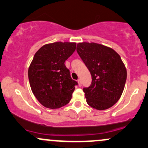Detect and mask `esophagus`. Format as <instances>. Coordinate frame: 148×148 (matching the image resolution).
<instances>
[{
    "mask_svg": "<svg viewBox=\"0 0 148 148\" xmlns=\"http://www.w3.org/2000/svg\"><path fill=\"white\" fill-rule=\"evenodd\" d=\"M77 81H78V84H79V86H81V85H82V84H81V80L79 79L77 80Z\"/></svg>",
    "mask_w": 148,
    "mask_h": 148,
    "instance_id": "obj_1",
    "label": "esophagus"
}]
</instances>
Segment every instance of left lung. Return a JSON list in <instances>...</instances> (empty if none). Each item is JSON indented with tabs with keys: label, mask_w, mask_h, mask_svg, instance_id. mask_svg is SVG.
<instances>
[{
	"label": "left lung",
	"mask_w": 148,
	"mask_h": 148,
	"mask_svg": "<svg viewBox=\"0 0 148 148\" xmlns=\"http://www.w3.org/2000/svg\"><path fill=\"white\" fill-rule=\"evenodd\" d=\"M76 51L92 76L90 86L83 89L88 104L100 111L111 108L120 98L126 83L127 69L120 55L94 42L77 44Z\"/></svg>",
	"instance_id": "8db88e82"
}]
</instances>
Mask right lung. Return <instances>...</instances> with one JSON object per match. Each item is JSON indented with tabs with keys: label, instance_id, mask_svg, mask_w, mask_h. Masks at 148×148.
Returning <instances> with one entry per match:
<instances>
[{
	"label": "right lung",
	"instance_id": "right-lung-1",
	"mask_svg": "<svg viewBox=\"0 0 148 148\" xmlns=\"http://www.w3.org/2000/svg\"><path fill=\"white\" fill-rule=\"evenodd\" d=\"M75 42H56L42 46L28 68L32 92L46 108L56 109L69 102L77 82L64 62L76 49Z\"/></svg>",
	"mask_w": 148,
	"mask_h": 148
}]
</instances>
